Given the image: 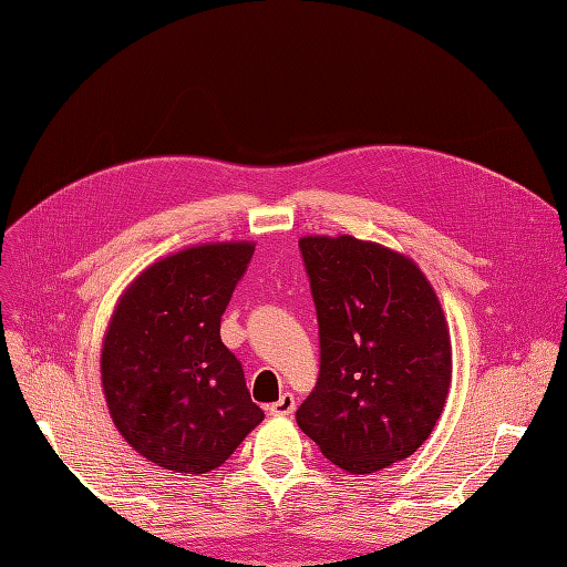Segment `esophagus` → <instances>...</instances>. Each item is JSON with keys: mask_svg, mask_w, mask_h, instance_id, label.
<instances>
[{"mask_svg": "<svg viewBox=\"0 0 567 567\" xmlns=\"http://www.w3.org/2000/svg\"><path fill=\"white\" fill-rule=\"evenodd\" d=\"M265 409H267L269 416H288V414H293L296 398H293V394H290V392H284L277 402L267 404Z\"/></svg>", "mask_w": 567, "mask_h": 567, "instance_id": "esophagus-1", "label": "esophagus"}]
</instances>
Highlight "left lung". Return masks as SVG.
Segmentation results:
<instances>
[{"label":"left lung","mask_w":567,"mask_h":567,"mask_svg":"<svg viewBox=\"0 0 567 567\" xmlns=\"http://www.w3.org/2000/svg\"><path fill=\"white\" fill-rule=\"evenodd\" d=\"M319 321V379L296 411L338 468L367 475L414 454L452 383V340L406 255L354 236H302Z\"/></svg>","instance_id":"left-lung-1"}]
</instances>
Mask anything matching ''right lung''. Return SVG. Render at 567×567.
I'll return each mask as SVG.
<instances>
[{"instance_id": "right-lung-1", "label": "right lung", "mask_w": 567, "mask_h": 567, "mask_svg": "<svg viewBox=\"0 0 567 567\" xmlns=\"http://www.w3.org/2000/svg\"><path fill=\"white\" fill-rule=\"evenodd\" d=\"M250 241L184 248L146 267L120 296L101 350L115 427L134 452L175 473L225 463L265 411L219 338Z\"/></svg>"}]
</instances>
